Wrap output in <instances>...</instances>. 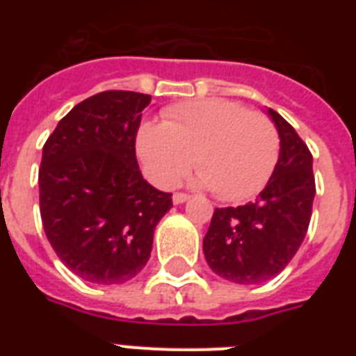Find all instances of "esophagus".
Returning a JSON list of instances; mask_svg holds the SVG:
<instances>
[{
	"label": "esophagus",
	"mask_w": 356,
	"mask_h": 356,
	"mask_svg": "<svg viewBox=\"0 0 356 356\" xmlns=\"http://www.w3.org/2000/svg\"><path fill=\"white\" fill-rule=\"evenodd\" d=\"M188 197H190L188 194L177 192V194H173V203H175V205H181V203H184V201H188Z\"/></svg>",
	"instance_id": "esophagus-1"
}]
</instances>
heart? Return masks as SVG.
Masks as SVG:
<instances>
[{"label": "heart", "mask_w": 356, "mask_h": 356, "mask_svg": "<svg viewBox=\"0 0 356 356\" xmlns=\"http://www.w3.org/2000/svg\"><path fill=\"white\" fill-rule=\"evenodd\" d=\"M279 149L275 123L229 99L173 105L164 123H144L136 136V153L151 183L170 188L194 162L197 184L225 201L257 194L268 183Z\"/></svg>", "instance_id": "1"}]
</instances>
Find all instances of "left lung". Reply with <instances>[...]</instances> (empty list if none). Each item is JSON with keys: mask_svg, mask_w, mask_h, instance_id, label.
I'll use <instances>...</instances> for the list:
<instances>
[{"mask_svg": "<svg viewBox=\"0 0 356 356\" xmlns=\"http://www.w3.org/2000/svg\"><path fill=\"white\" fill-rule=\"evenodd\" d=\"M268 116L281 138L270 181L254 201L216 209L203 238L211 270L236 284H260L279 275L303 243L312 216V155L281 114L268 108Z\"/></svg>", "mask_w": 356, "mask_h": 356, "instance_id": "1", "label": "left lung"}]
</instances>
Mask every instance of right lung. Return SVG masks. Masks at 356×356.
<instances>
[{"instance_id": "right-lung-1", "label": "right lung", "mask_w": 356, "mask_h": 356, "mask_svg": "<svg viewBox=\"0 0 356 356\" xmlns=\"http://www.w3.org/2000/svg\"><path fill=\"white\" fill-rule=\"evenodd\" d=\"M151 96L107 90L75 105L42 149L40 216L66 268L94 284H122L149 260L172 194L136 162V133Z\"/></svg>"}]
</instances>
